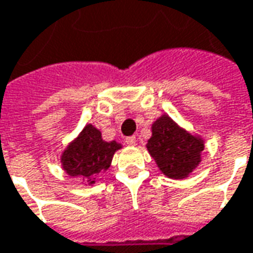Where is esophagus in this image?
Returning a JSON list of instances; mask_svg holds the SVG:
<instances>
[{"label": "esophagus", "mask_w": 253, "mask_h": 253, "mask_svg": "<svg viewBox=\"0 0 253 253\" xmlns=\"http://www.w3.org/2000/svg\"><path fill=\"white\" fill-rule=\"evenodd\" d=\"M135 142H137L135 137H127L126 138V143L128 145V146H134V145H135Z\"/></svg>", "instance_id": "obj_1"}]
</instances>
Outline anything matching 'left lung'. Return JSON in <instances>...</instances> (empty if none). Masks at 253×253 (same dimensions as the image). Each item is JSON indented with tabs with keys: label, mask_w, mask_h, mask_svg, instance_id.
<instances>
[{
	"label": "left lung",
	"mask_w": 253,
	"mask_h": 253,
	"mask_svg": "<svg viewBox=\"0 0 253 253\" xmlns=\"http://www.w3.org/2000/svg\"><path fill=\"white\" fill-rule=\"evenodd\" d=\"M146 149L161 173L173 180H183L201 164L205 139L163 114L152 125Z\"/></svg>",
	"instance_id": "left-lung-1"
}]
</instances>
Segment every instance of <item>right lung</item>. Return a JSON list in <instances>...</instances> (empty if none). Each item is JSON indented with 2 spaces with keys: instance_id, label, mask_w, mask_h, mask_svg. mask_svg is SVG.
Masks as SVG:
<instances>
[{
  "instance_id": "1",
  "label": "right lung",
  "mask_w": 253,
  "mask_h": 253,
  "mask_svg": "<svg viewBox=\"0 0 253 253\" xmlns=\"http://www.w3.org/2000/svg\"><path fill=\"white\" fill-rule=\"evenodd\" d=\"M119 149L121 143L104 141L99 128L88 123L61 154L62 169L70 177L81 179L85 186H92L96 183V176L108 170Z\"/></svg>"
}]
</instances>
